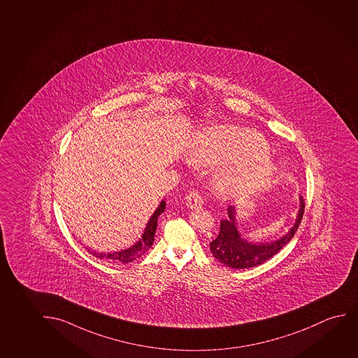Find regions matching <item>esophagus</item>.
I'll use <instances>...</instances> for the list:
<instances>
[{
  "label": "esophagus",
  "mask_w": 358,
  "mask_h": 358,
  "mask_svg": "<svg viewBox=\"0 0 358 358\" xmlns=\"http://www.w3.org/2000/svg\"><path fill=\"white\" fill-rule=\"evenodd\" d=\"M203 203V199L201 195L196 192H189L187 195V206L190 208H197L201 207Z\"/></svg>",
  "instance_id": "esophagus-1"
}]
</instances>
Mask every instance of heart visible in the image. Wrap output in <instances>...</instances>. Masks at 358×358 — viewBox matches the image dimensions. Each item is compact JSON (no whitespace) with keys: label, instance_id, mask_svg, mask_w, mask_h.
I'll use <instances>...</instances> for the list:
<instances>
[{"label":"heart","instance_id":"heart-1","mask_svg":"<svg viewBox=\"0 0 358 358\" xmlns=\"http://www.w3.org/2000/svg\"><path fill=\"white\" fill-rule=\"evenodd\" d=\"M267 152L266 141L257 132L216 127L196 137L192 158L200 164H213L226 159L242 162L222 171L217 178V185L226 192H255L268 184L275 173L270 161L252 162Z\"/></svg>","mask_w":358,"mask_h":358}]
</instances>
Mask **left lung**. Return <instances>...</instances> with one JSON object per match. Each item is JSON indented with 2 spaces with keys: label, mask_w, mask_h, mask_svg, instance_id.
<instances>
[{
  "label": "left lung",
  "mask_w": 358,
  "mask_h": 358,
  "mask_svg": "<svg viewBox=\"0 0 358 358\" xmlns=\"http://www.w3.org/2000/svg\"><path fill=\"white\" fill-rule=\"evenodd\" d=\"M304 207L306 203L303 197H301V208L291 231L276 242L259 245L247 242L241 237L236 226V210L233 206L228 207V218L221 221L218 236L210 243L212 255L223 265L232 268H249L267 262L280 252L296 234L302 221Z\"/></svg>",
  "instance_id": "8db88e82"
}]
</instances>
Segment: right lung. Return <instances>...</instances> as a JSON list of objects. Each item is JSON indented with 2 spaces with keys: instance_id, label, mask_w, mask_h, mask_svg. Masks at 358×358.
Masks as SVG:
<instances>
[{
  "instance_id": "add662e5",
  "label": "right lung",
  "mask_w": 358,
  "mask_h": 358,
  "mask_svg": "<svg viewBox=\"0 0 358 358\" xmlns=\"http://www.w3.org/2000/svg\"><path fill=\"white\" fill-rule=\"evenodd\" d=\"M164 210H166V201L163 200L161 202V205L157 208L156 212L153 213V216L151 217L150 222L147 223L146 229H145V233L142 236L141 241L136 243L134 247L129 248L126 250H121V252H108V254H106V252H90V250L88 252H91L93 257H99V259H108V260L114 262L129 264V262L136 260L138 257H141L142 255H145L147 250L152 247L153 241H155V234H156L158 217Z\"/></svg>"
}]
</instances>
